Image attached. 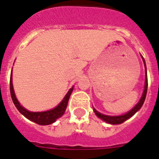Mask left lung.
<instances>
[{
  "label": "left lung",
  "mask_w": 159,
  "mask_h": 159,
  "mask_svg": "<svg viewBox=\"0 0 159 159\" xmlns=\"http://www.w3.org/2000/svg\"><path fill=\"white\" fill-rule=\"evenodd\" d=\"M142 57V59L143 61L144 66H145V73H146V77H145V84H144V89L143 92V94H142V97L140 100L139 101V102L133 107V108L131 109L130 111H128V112H126L125 114L119 115V116H108V115L102 114L101 112H98L94 107H93V111L95 112V114L101 118L102 121L106 122V123H109V124H121L123 123V122H125L126 120L129 119L131 117H133V115L135 114L139 109L141 108L143 104L144 101H145V98H146V95H147V90H148V77H147V68H146V64H145V61H144V58Z\"/></svg>",
  "instance_id": "8db88e82"
}]
</instances>
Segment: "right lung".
Returning <instances> with one entry per match:
<instances>
[{"label":"right lung","instance_id":"obj_1","mask_svg":"<svg viewBox=\"0 0 159 159\" xmlns=\"http://www.w3.org/2000/svg\"><path fill=\"white\" fill-rule=\"evenodd\" d=\"M73 88L69 89L66 96L64 97V98L61 100L60 103L58 104L57 106L55 107L54 108L48 110V111H44V112H31L26 110L25 107H23L18 102L16 97L15 92H14V88H13V84H12V70L11 73V78H10V90H11V96L12 101L15 104L17 110L24 116L29 119L31 122L37 123L39 125H49L52 123H55L57 118L61 117L64 114V112L66 111L67 103H68V100L70 98Z\"/></svg>","mask_w":159,"mask_h":159}]
</instances>
